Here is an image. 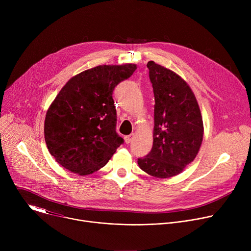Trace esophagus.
Segmentation results:
<instances>
[{
    "label": "esophagus",
    "mask_w": 251,
    "mask_h": 251,
    "mask_svg": "<svg viewBox=\"0 0 251 251\" xmlns=\"http://www.w3.org/2000/svg\"><path fill=\"white\" fill-rule=\"evenodd\" d=\"M133 137H134V134H131V135H127V136H125V137H124V141H125L126 144H129V143L132 141Z\"/></svg>",
    "instance_id": "esophagus-1"
}]
</instances>
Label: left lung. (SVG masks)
<instances>
[{
    "label": "left lung",
    "mask_w": 251,
    "mask_h": 251,
    "mask_svg": "<svg viewBox=\"0 0 251 251\" xmlns=\"http://www.w3.org/2000/svg\"><path fill=\"white\" fill-rule=\"evenodd\" d=\"M147 67L155 96L153 147L138 165L150 176L166 178L180 174L197 157L202 117L193 90L180 75L152 60Z\"/></svg>",
    "instance_id": "obj_1"
}]
</instances>
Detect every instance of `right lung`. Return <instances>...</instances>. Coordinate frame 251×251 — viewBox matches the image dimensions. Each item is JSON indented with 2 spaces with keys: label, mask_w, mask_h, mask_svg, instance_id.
<instances>
[{
  "label": "right lung",
  "mask_w": 251,
  "mask_h": 251,
  "mask_svg": "<svg viewBox=\"0 0 251 251\" xmlns=\"http://www.w3.org/2000/svg\"><path fill=\"white\" fill-rule=\"evenodd\" d=\"M137 65H98L82 71L56 95L47 111L45 140L64 169L85 176L110 160L123 139L116 133L115 86L129 78Z\"/></svg>",
  "instance_id": "add662e5"
}]
</instances>
